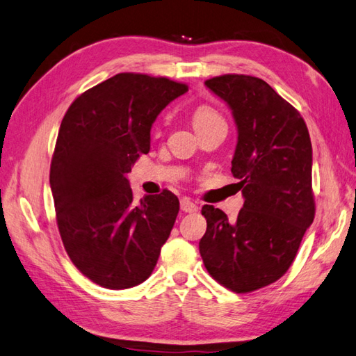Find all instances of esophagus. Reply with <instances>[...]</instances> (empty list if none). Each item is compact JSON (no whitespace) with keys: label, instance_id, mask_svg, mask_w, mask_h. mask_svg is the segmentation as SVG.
Wrapping results in <instances>:
<instances>
[{"label":"esophagus","instance_id":"1","mask_svg":"<svg viewBox=\"0 0 356 356\" xmlns=\"http://www.w3.org/2000/svg\"><path fill=\"white\" fill-rule=\"evenodd\" d=\"M180 209L188 213H194L198 211V206L193 200H189V198H184V200L180 202Z\"/></svg>","mask_w":356,"mask_h":356}]
</instances>
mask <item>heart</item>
<instances>
[{
	"instance_id": "1",
	"label": "heart",
	"mask_w": 356,
	"mask_h": 356,
	"mask_svg": "<svg viewBox=\"0 0 356 356\" xmlns=\"http://www.w3.org/2000/svg\"><path fill=\"white\" fill-rule=\"evenodd\" d=\"M217 121H222V120L220 115L209 106H200L193 115V122H194L195 130L209 126V124L217 122Z\"/></svg>"
}]
</instances>
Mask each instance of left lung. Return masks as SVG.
<instances>
[{
	"label": "left lung",
	"mask_w": 356,
	"mask_h": 356,
	"mask_svg": "<svg viewBox=\"0 0 356 356\" xmlns=\"http://www.w3.org/2000/svg\"><path fill=\"white\" fill-rule=\"evenodd\" d=\"M204 85L234 115L232 175L244 204L234 221L204 204L198 249L217 282L250 293L285 275L314 221L311 139L300 113L264 80L226 74Z\"/></svg>",
	"instance_id": "obj_1"
}]
</instances>
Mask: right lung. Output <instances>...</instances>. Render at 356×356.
Listing matches in <instances>:
<instances>
[{
    "instance_id": "add662e5",
    "label": "right lung",
    "mask_w": 356,
    "mask_h": 356,
    "mask_svg": "<svg viewBox=\"0 0 356 356\" xmlns=\"http://www.w3.org/2000/svg\"><path fill=\"white\" fill-rule=\"evenodd\" d=\"M186 90L165 77L121 72L65 113L49 168L57 227L74 266L97 285L136 286L159 259L179 198L163 189L136 204L127 175L150 150L154 120Z\"/></svg>"
}]
</instances>
